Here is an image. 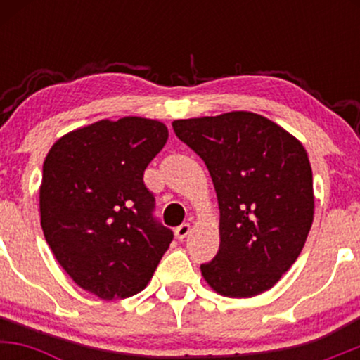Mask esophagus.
<instances>
[{"instance_id":"1","label":"esophagus","mask_w":360,"mask_h":360,"mask_svg":"<svg viewBox=\"0 0 360 360\" xmlns=\"http://www.w3.org/2000/svg\"><path fill=\"white\" fill-rule=\"evenodd\" d=\"M189 232H191V225H189V223H183V225H179L176 229V237L179 238V240H183V238L188 237Z\"/></svg>"}]
</instances>
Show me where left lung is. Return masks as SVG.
I'll return each mask as SVG.
<instances>
[{
	"mask_svg": "<svg viewBox=\"0 0 360 360\" xmlns=\"http://www.w3.org/2000/svg\"><path fill=\"white\" fill-rule=\"evenodd\" d=\"M177 139L205 160L220 206V249L201 274L229 298L274 286L313 223V174L300 140L250 111L176 120Z\"/></svg>",
	"mask_w": 360,
	"mask_h": 360,
	"instance_id": "8db88e82",
	"label": "left lung"
}]
</instances>
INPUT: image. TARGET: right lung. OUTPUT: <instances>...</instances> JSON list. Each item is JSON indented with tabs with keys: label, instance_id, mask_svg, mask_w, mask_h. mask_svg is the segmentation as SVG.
<instances>
[{
	"label": "right lung",
	"instance_id": "obj_1",
	"mask_svg": "<svg viewBox=\"0 0 360 360\" xmlns=\"http://www.w3.org/2000/svg\"><path fill=\"white\" fill-rule=\"evenodd\" d=\"M157 120H101L57 140L44 162L40 223L56 259L77 286L101 300L147 286L172 242L154 217L143 171L162 150Z\"/></svg>",
	"mask_w": 360,
	"mask_h": 360
}]
</instances>
